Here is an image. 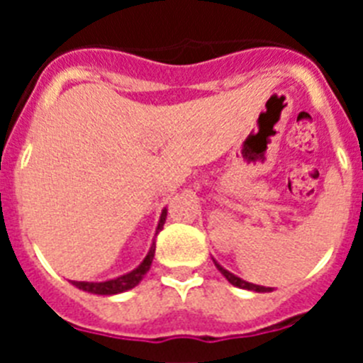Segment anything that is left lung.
<instances>
[{"mask_svg": "<svg viewBox=\"0 0 363 363\" xmlns=\"http://www.w3.org/2000/svg\"><path fill=\"white\" fill-rule=\"evenodd\" d=\"M214 264H216V262H214ZM216 267H218V271H220L221 274H223V277H225L227 280H229L230 284L234 285V287H240V289H247V291H256V293H267V291H271V287H264V285L249 284V281L242 280V278L234 277L233 272H229V271H227V269H223L220 264H216Z\"/></svg>", "mask_w": 363, "mask_h": 363, "instance_id": "8db88e82", "label": "left lung"}]
</instances>
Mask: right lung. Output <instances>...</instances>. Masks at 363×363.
<instances>
[{"label": "right lung", "mask_w": 363, "mask_h": 363, "mask_svg": "<svg viewBox=\"0 0 363 363\" xmlns=\"http://www.w3.org/2000/svg\"><path fill=\"white\" fill-rule=\"evenodd\" d=\"M165 218H167V211H163L162 216H160L158 230L163 229ZM158 230H156V233H158ZM154 251H156V243L152 242L149 255H147L145 259L140 264V267L130 271L129 274H123V277L116 278V280L98 281V284H96V281H72V285H76L78 289L86 291V293H92V294H118V293H123V291L133 289V287H136V285L142 281V278L145 277L147 271L150 269V264H152V258H154Z\"/></svg>", "instance_id": "add662e5"}]
</instances>
